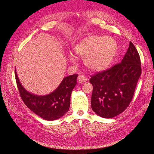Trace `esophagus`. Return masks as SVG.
I'll use <instances>...</instances> for the list:
<instances>
[{"instance_id": "obj_1", "label": "esophagus", "mask_w": 154, "mask_h": 154, "mask_svg": "<svg viewBox=\"0 0 154 154\" xmlns=\"http://www.w3.org/2000/svg\"><path fill=\"white\" fill-rule=\"evenodd\" d=\"M77 80H78V82H79V83H83L85 82H86V81H87V79L85 76H84V75H81L78 76Z\"/></svg>"}]
</instances>
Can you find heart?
I'll list each match as a JSON object with an SVG mask.
<instances>
[{
    "label": "heart",
    "mask_w": 154,
    "mask_h": 154,
    "mask_svg": "<svg viewBox=\"0 0 154 154\" xmlns=\"http://www.w3.org/2000/svg\"><path fill=\"white\" fill-rule=\"evenodd\" d=\"M117 45L115 40L109 36L90 35L79 42L73 48L75 54L84 57L86 66L93 71H103L109 66L115 55ZM70 60L75 62L70 55Z\"/></svg>",
    "instance_id": "1"
}]
</instances>
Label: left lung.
<instances>
[{
  "mask_svg": "<svg viewBox=\"0 0 154 154\" xmlns=\"http://www.w3.org/2000/svg\"><path fill=\"white\" fill-rule=\"evenodd\" d=\"M142 74L141 61L131 42L120 63L91 76V108L98 115L111 119L128 106Z\"/></svg>",
  "mask_w": 154,
  "mask_h": 154,
  "instance_id": "8db88e82",
  "label": "left lung"
}]
</instances>
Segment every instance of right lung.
<instances>
[{
  "label": "right lung",
  "mask_w": 154,
  "mask_h": 154,
  "mask_svg": "<svg viewBox=\"0 0 154 154\" xmlns=\"http://www.w3.org/2000/svg\"><path fill=\"white\" fill-rule=\"evenodd\" d=\"M78 75L65 77L54 92L44 96L35 95L22 87L15 69L16 84L24 104L32 112L46 120H54L63 116L69 109L70 98L77 84Z\"/></svg>",
  "instance_id": "1"
}]
</instances>
